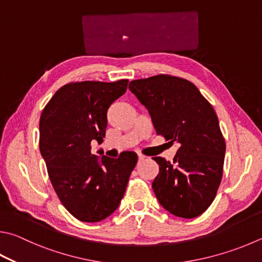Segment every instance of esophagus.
Returning <instances> with one entry per match:
<instances>
[{
  "label": "esophagus",
  "mask_w": 262,
  "mask_h": 262,
  "mask_svg": "<svg viewBox=\"0 0 262 262\" xmlns=\"http://www.w3.org/2000/svg\"><path fill=\"white\" fill-rule=\"evenodd\" d=\"M145 158H146L145 156H143V155H139V161H143Z\"/></svg>",
  "instance_id": "34e87169"
}]
</instances>
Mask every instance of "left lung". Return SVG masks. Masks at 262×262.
<instances>
[{
	"instance_id": "left-lung-1",
	"label": "left lung",
	"mask_w": 262,
	"mask_h": 262,
	"mask_svg": "<svg viewBox=\"0 0 262 262\" xmlns=\"http://www.w3.org/2000/svg\"><path fill=\"white\" fill-rule=\"evenodd\" d=\"M129 89L149 111L157 135L180 144L173 163L154 157L157 199L177 216L201 215L216 196L225 163L226 142L213 106L192 82L174 75L133 80Z\"/></svg>"
}]
</instances>
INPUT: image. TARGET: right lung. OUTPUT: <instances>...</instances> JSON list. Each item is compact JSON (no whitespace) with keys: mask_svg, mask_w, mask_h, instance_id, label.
Wrapping results in <instances>:
<instances>
[{"mask_svg":"<svg viewBox=\"0 0 262 262\" xmlns=\"http://www.w3.org/2000/svg\"><path fill=\"white\" fill-rule=\"evenodd\" d=\"M128 80L70 82L55 93L40 118V151L60 203L83 222H98L117 210L137 163L135 152L117 159L92 154L102 143L107 108L125 94Z\"/></svg>","mask_w":262,"mask_h":262,"instance_id":"1","label":"right lung"}]
</instances>
